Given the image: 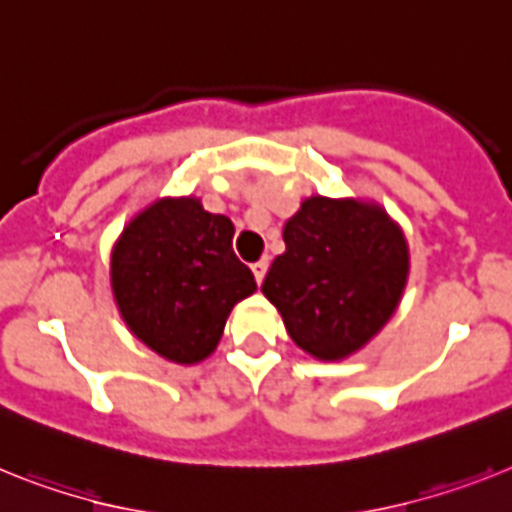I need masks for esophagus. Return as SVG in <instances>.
Instances as JSON below:
<instances>
[{
	"mask_svg": "<svg viewBox=\"0 0 512 512\" xmlns=\"http://www.w3.org/2000/svg\"><path fill=\"white\" fill-rule=\"evenodd\" d=\"M268 265H270L268 257H263V260H257V263L252 265V273H255V281L257 283H263L265 273H268Z\"/></svg>",
	"mask_w": 512,
	"mask_h": 512,
	"instance_id": "esophagus-1",
	"label": "esophagus"
}]
</instances>
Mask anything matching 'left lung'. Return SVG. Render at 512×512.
Wrapping results in <instances>:
<instances>
[{
	"label": "left lung",
	"instance_id": "obj_1",
	"mask_svg": "<svg viewBox=\"0 0 512 512\" xmlns=\"http://www.w3.org/2000/svg\"><path fill=\"white\" fill-rule=\"evenodd\" d=\"M263 294L299 349L343 359L390 320L409 276L401 229L377 205L309 197L283 229Z\"/></svg>",
	"mask_w": 512,
	"mask_h": 512
}]
</instances>
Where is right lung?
<instances>
[{
    "instance_id": "1",
    "label": "right lung",
    "mask_w": 512,
    "mask_h": 512,
    "mask_svg": "<svg viewBox=\"0 0 512 512\" xmlns=\"http://www.w3.org/2000/svg\"><path fill=\"white\" fill-rule=\"evenodd\" d=\"M231 239L234 223L192 197L150 205L124 229L111 255V286L124 322L163 359H205L231 307L257 289Z\"/></svg>"
}]
</instances>
